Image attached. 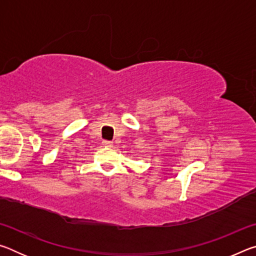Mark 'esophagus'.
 I'll return each instance as SVG.
<instances>
[{
  "label": "esophagus",
  "instance_id": "obj_1",
  "mask_svg": "<svg viewBox=\"0 0 256 256\" xmlns=\"http://www.w3.org/2000/svg\"><path fill=\"white\" fill-rule=\"evenodd\" d=\"M102 144L105 146H108V148H110V146H112V141H108V140H104L102 141Z\"/></svg>",
  "mask_w": 256,
  "mask_h": 256
}]
</instances>
